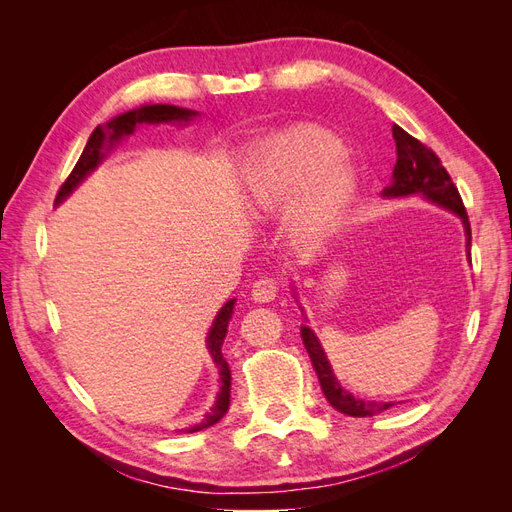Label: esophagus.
Listing matches in <instances>:
<instances>
[{
  "instance_id": "obj_1",
  "label": "esophagus",
  "mask_w": 512,
  "mask_h": 512,
  "mask_svg": "<svg viewBox=\"0 0 512 512\" xmlns=\"http://www.w3.org/2000/svg\"><path fill=\"white\" fill-rule=\"evenodd\" d=\"M277 292H280V284H277L275 277L267 275V277H260V280H256V284L252 288V297L260 303H269L277 297Z\"/></svg>"
}]
</instances>
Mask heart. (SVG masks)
I'll return each instance as SVG.
<instances>
[{
	"label": "heart",
	"instance_id": "heart-1",
	"mask_svg": "<svg viewBox=\"0 0 512 512\" xmlns=\"http://www.w3.org/2000/svg\"><path fill=\"white\" fill-rule=\"evenodd\" d=\"M318 128L290 132L262 147L245 168L247 196L258 209L288 203L286 228L301 245H318L342 222L356 192V170Z\"/></svg>",
	"mask_w": 512,
	"mask_h": 512
}]
</instances>
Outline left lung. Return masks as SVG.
Here are the masks:
<instances>
[{"label":"left lung","instance_id":"obj_1","mask_svg":"<svg viewBox=\"0 0 512 512\" xmlns=\"http://www.w3.org/2000/svg\"><path fill=\"white\" fill-rule=\"evenodd\" d=\"M393 138L397 145V164L393 170V185H389V188H386L382 194L384 196L423 194L427 200H431V203L451 209L463 220V226H466V235H468V245H470L472 230H470L466 207H463V200H461L457 185L453 183L451 175L446 173V168L442 166L440 158L425 143L410 136L399 126H393ZM301 337H303V344L307 348L309 359H312V365L316 369L322 393L335 410L344 412L348 416H371V414L389 410L393 406L391 401L354 399V395L344 391L342 384L335 380L331 365L327 361V356H324L316 335L307 327H303Z\"/></svg>","mask_w":512,"mask_h":512}]
</instances>
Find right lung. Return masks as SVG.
I'll list each match as a JSON object with an SVG mask.
<instances>
[{
	"label": "right lung",
	"mask_w": 512,
	"mask_h": 512,
	"mask_svg": "<svg viewBox=\"0 0 512 512\" xmlns=\"http://www.w3.org/2000/svg\"><path fill=\"white\" fill-rule=\"evenodd\" d=\"M196 113L188 111V108H179V106H170V104H151V106H143L138 108V111H130V113H123L115 119H111L106 123V126H98L94 132H91L89 141L81 153L79 162L72 168V173L68 175V179L61 183V188L55 196V205L61 203L76 185H79L91 170H94L102 158H104V149L108 151V147H113L121 136H128L134 132L136 123H162V121H190ZM232 307H235V299H230L222 309L218 318L213 320V327L209 331L207 337V348L213 356V361L218 363L220 367V382H222V391L218 395V404H215L213 412L207 416V421L203 425H196L190 431H198L203 427H209L213 423H218L220 418L228 412L230 406V369L228 363L224 361L222 356V344H224V337L228 331V320L232 316Z\"/></svg>",
	"instance_id": "obj_1"
}]
</instances>
